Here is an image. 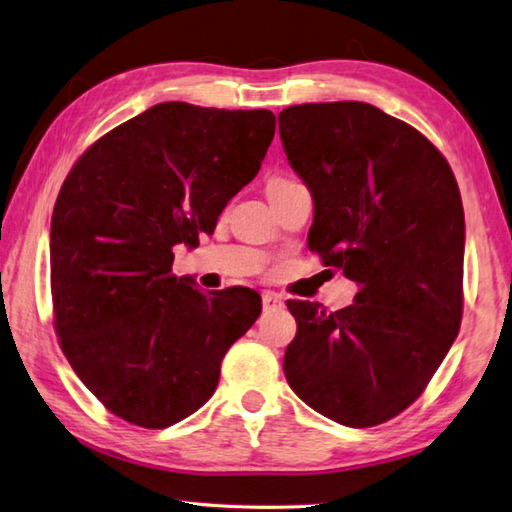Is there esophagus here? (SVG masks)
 I'll return each instance as SVG.
<instances>
[{"mask_svg":"<svg viewBox=\"0 0 512 512\" xmlns=\"http://www.w3.org/2000/svg\"><path fill=\"white\" fill-rule=\"evenodd\" d=\"M262 306H264V311H275V309H282L284 302H282L280 295L264 293V295H262Z\"/></svg>","mask_w":512,"mask_h":512,"instance_id":"esophagus-1","label":"esophagus"}]
</instances>
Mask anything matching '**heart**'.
<instances>
[{
    "instance_id": "heart-1",
    "label": "heart",
    "mask_w": 512,
    "mask_h": 512,
    "mask_svg": "<svg viewBox=\"0 0 512 512\" xmlns=\"http://www.w3.org/2000/svg\"><path fill=\"white\" fill-rule=\"evenodd\" d=\"M291 179H284V176H277V179H273L268 185H277V183H288Z\"/></svg>"
}]
</instances>
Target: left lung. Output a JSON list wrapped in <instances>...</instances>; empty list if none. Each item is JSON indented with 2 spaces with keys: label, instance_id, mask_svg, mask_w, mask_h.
<instances>
[{
  "label": "left lung",
  "instance_id": "8db88e82",
  "mask_svg": "<svg viewBox=\"0 0 512 512\" xmlns=\"http://www.w3.org/2000/svg\"><path fill=\"white\" fill-rule=\"evenodd\" d=\"M277 120L313 197L309 248L358 284L340 311L286 302L297 333L284 376L331 421L380 425L423 394L461 327L457 179L418 129L367 102H306Z\"/></svg>",
  "mask_w": 512,
  "mask_h": 512
}]
</instances>
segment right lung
<instances>
[{"label": "right lung", "mask_w": 512, "mask_h": 512, "mask_svg": "<svg viewBox=\"0 0 512 512\" xmlns=\"http://www.w3.org/2000/svg\"><path fill=\"white\" fill-rule=\"evenodd\" d=\"M273 134L268 109L161 102L100 136L64 179L51 219L55 333L123 421L163 430L197 412L262 313L253 288L206 295L179 280L172 248L212 235Z\"/></svg>", "instance_id": "1"}]
</instances>
